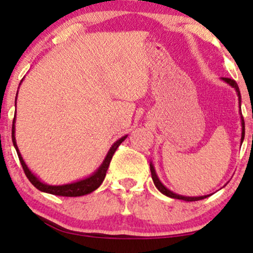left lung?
<instances>
[{
    "label": "left lung",
    "mask_w": 253,
    "mask_h": 253,
    "mask_svg": "<svg viewBox=\"0 0 253 253\" xmlns=\"http://www.w3.org/2000/svg\"><path fill=\"white\" fill-rule=\"evenodd\" d=\"M222 81H224L227 83V84H229L231 87H234L235 89H236L237 92V96H238V101H240V106H241V92H240V88H238V85L237 83L234 81V79L231 78H226V77H222ZM241 108V107H240ZM241 114V122H242V138H241V143H243V139H244V134H245V126H244V119H243V115H242V113L240 112ZM150 168H151V175H152V178H153V182H154V185L157 186L159 191H160L161 193H164L165 196L167 197H170V198H175V199H181V200H184V202H197V200H202V199H205L209 197L210 195L207 196H202V197H184V196H179V195H176V193H174L172 191H170V190H168L166 186L162 184V183L160 182V179H159L158 175L155 174V169L153 167V165H150Z\"/></svg>",
    "instance_id": "1"
}]
</instances>
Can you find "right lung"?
<instances>
[{
	"label": "right lung",
	"instance_id": "obj_1",
	"mask_svg": "<svg viewBox=\"0 0 253 253\" xmlns=\"http://www.w3.org/2000/svg\"><path fill=\"white\" fill-rule=\"evenodd\" d=\"M22 81H23V79H22ZM17 93H18V92H17ZM16 100H17V96H16ZM15 119H16V114H15V117H13V122H12V131H11L12 143H13V146H15V148H16V151H17V154H18L19 161H20V164H22V167L24 169V172H25L26 177L29 178V181L32 183V184L36 186L38 190H40V191H42V192L51 193V195H55V196L79 197V196L87 195V193H91V192L94 191V190L98 189L99 186L101 185L103 179H105V177H106L107 169H108V167H109L110 160H112L114 153H115L117 147H119L120 145L122 144V141H124V139L126 138V136H124V137L121 138V139L117 140L116 143H114L113 146L110 147L109 152L107 153L105 160H103V162H102V165L100 166L98 170H96L93 175L89 176V177L85 178V179H81V181L75 182V183H70V184L48 185V184H44V183L41 182L40 179L38 178L37 176L30 170L29 168H27L25 161L23 160L22 155H20V152L18 150V147H17L16 138H15Z\"/></svg>",
	"mask_w": 253,
	"mask_h": 253
}]
</instances>
